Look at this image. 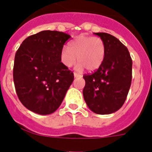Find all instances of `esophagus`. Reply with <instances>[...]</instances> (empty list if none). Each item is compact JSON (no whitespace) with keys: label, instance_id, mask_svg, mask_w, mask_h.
Returning a JSON list of instances; mask_svg holds the SVG:
<instances>
[{"label":"esophagus","instance_id":"1","mask_svg":"<svg viewBox=\"0 0 152 152\" xmlns=\"http://www.w3.org/2000/svg\"><path fill=\"white\" fill-rule=\"evenodd\" d=\"M80 76H81V75L76 73V72H74V77H75V78H76V77H80Z\"/></svg>","mask_w":152,"mask_h":152}]
</instances>
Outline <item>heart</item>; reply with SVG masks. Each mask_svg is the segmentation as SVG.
Returning a JSON list of instances; mask_svg holds the SVG:
<instances>
[{
	"instance_id": "1",
	"label": "heart",
	"mask_w": 152,
	"mask_h": 152,
	"mask_svg": "<svg viewBox=\"0 0 152 152\" xmlns=\"http://www.w3.org/2000/svg\"><path fill=\"white\" fill-rule=\"evenodd\" d=\"M106 45L99 37L80 35L68 45V48H62L61 61L66 67H72L76 61V66L80 71L86 68L89 71L97 69L105 58Z\"/></svg>"
}]
</instances>
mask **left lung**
Segmentation results:
<instances>
[{
	"label": "left lung",
	"instance_id": "left-lung-1",
	"mask_svg": "<svg viewBox=\"0 0 152 152\" xmlns=\"http://www.w3.org/2000/svg\"><path fill=\"white\" fill-rule=\"evenodd\" d=\"M94 34L105 43V58L95 72L84 74L83 94L92 111L109 114L125 102L132 79V59L127 47L117 38L104 32Z\"/></svg>",
	"mask_w": 152,
	"mask_h": 152
}]
</instances>
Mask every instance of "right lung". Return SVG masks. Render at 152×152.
Returning a JSON list of instances; mask_svg holds the SVG:
<instances>
[{"instance_id": "right-lung-1", "label": "right lung", "mask_w": 152, "mask_h": 152, "mask_svg": "<svg viewBox=\"0 0 152 152\" xmlns=\"http://www.w3.org/2000/svg\"><path fill=\"white\" fill-rule=\"evenodd\" d=\"M69 35L42 31L23 41L13 69L15 90L21 104L34 113L46 115L61 105L74 80L61 62L60 52Z\"/></svg>"}]
</instances>
